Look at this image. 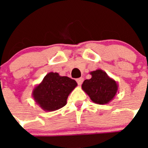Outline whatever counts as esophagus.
Masks as SVG:
<instances>
[{
	"mask_svg": "<svg viewBox=\"0 0 148 148\" xmlns=\"http://www.w3.org/2000/svg\"><path fill=\"white\" fill-rule=\"evenodd\" d=\"M84 81V78H77L76 79V82L77 83H78V85H81L82 84V82H83Z\"/></svg>",
	"mask_w": 148,
	"mask_h": 148,
	"instance_id": "34e87169",
	"label": "esophagus"
}]
</instances>
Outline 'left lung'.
Instances as JSON below:
<instances>
[{
  "mask_svg": "<svg viewBox=\"0 0 148 148\" xmlns=\"http://www.w3.org/2000/svg\"><path fill=\"white\" fill-rule=\"evenodd\" d=\"M90 74L92 77L83 82L82 90L95 104H108L118 92V83L102 70L90 72Z\"/></svg>",
  "mask_w": 148,
  "mask_h": 148,
  "instance_id": "8db88e82",
  "label": "left lung"
}]
</instances>
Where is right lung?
I'll use <instances>...</instances> for the list:
<instances>
[{
	"label": "right lung",
	"instance_id": "1",
	"mask_svg": "<svg viewBox=\"0 0 148 148\" xmlns=\"http://www.w3.org/2000/svg\"><path fill=\"white\" fill-rule=\"evenodd\" d=\"M77 85V82L72 78L51 72L35 87L32 97L44 111L57 110L66 105L68 96Z\"/></svg>",
	"mask_w": 148,
	"mask_h": 148
}]
</instances>
